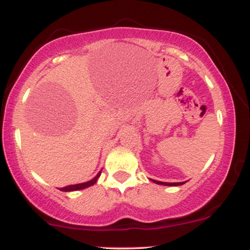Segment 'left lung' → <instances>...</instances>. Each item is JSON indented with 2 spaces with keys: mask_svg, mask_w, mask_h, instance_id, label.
Here are the masks:
<instances>
[{
  "mask_svg": "<svg viewBox=\"0 0 250 250\" xmlns=\"http://www.w3.org/2000/svg\"><path fill=\"white\" fill-rule=\"evenodd\" d=\"M155 183H157V185H165V186H181L183 185L182 182H177V183H167V182H160V181H155L153 180Z\"/></svg>",
  "mask_w": 250,
  "mask_h": 250,
  "instance_id": "1",
  "label": "left lung"
}]
</instances>
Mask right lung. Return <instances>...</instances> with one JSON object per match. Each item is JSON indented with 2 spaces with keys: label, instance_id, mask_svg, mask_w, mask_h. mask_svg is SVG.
I'll use <instances>...</instances> for the list:
<instances>
[{
  "label": "right lung",
  "instance_id": "right-lung-1",
  "mask_svg": "<svg viewBox=\"0 0 250 250\" xmlns=\"http://www.w3.org/2000/svg\"><path fill=\"white\" fill-rule=\"evenodd\" d=\"M100 175L101 173H99L96 175L95 177H94L93 180L88 181V182H84V183H80V185H74V186H68V187H64V188H61V190L63 191H74V190H80V189H84V188H88L90 187V186L95 185L97 179L100 177Z\"/></svg>",
  "mask_w": 250,
  "mask_h": 250
}]
</instances>
